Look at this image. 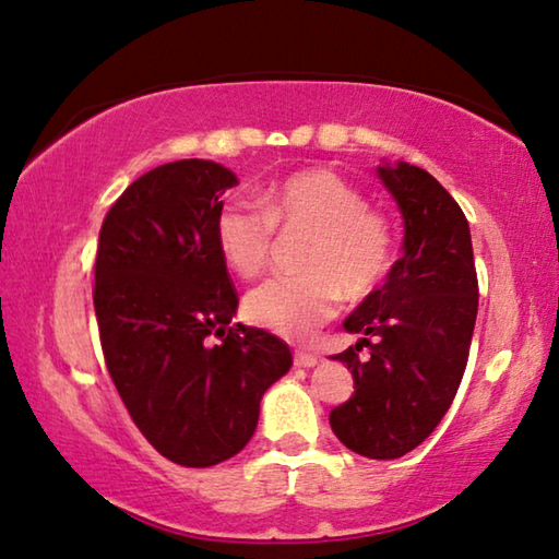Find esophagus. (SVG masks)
<instances>
[{"label":"esophagus","mask_w":559,"mask_h":559,"mask_svg":"<svg viewBox=\"0 0 559 559\" xmlns=\"http://www.w3.org/2000/svg\"><path fill=\"white\" fill-rule=\"evenodd\" d=\"M320 362V357L318 355H313V353H296V365L298 367H316Z\"/></svg>","instance_id":"1"}]
</instances>
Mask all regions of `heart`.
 Segmentation results:
<instances>
[{"label":"heart","instance_id":"b5f03b06","mask_svg":"<svg viewBox=\"0 0 559 559\" xmlns=\"http://www.w3.org/2000/svg\"><path fill=\"white\" fill-rule=\"evenodd\" d=\"M259 206L226 202L214 216V241L236 276L266 271L273 229L308 231L302 276L271 278L246 296L253 323L290 340H306L337 313L340 298L362 300L384 281L392 234L362 194L330 169H302L259 194Z\"/></svg>","mask_w":559,"mask_h":559}]
</instances>
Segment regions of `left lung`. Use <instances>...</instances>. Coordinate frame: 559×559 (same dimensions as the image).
Returning <instances> with one entry per match:
<instances>
[{
    "label": "left lung",
    "instance_id": "8db88e82",
    "mask_svg": "<svg viewBox=\"0 0 559 559\" xmlns=\"http://www.w3.org/2000/svg\"><path fill=\"white\" fill-rule=\"evenodd\" d=\"M377 177L400 206L402 259L345 318L347 333L362 337L333 359L353 372L355 394L330 412V427L349 451L390 461L419 447L456 396L478 281L468 222L447 189L409 163L384 159Z\"/></svg>",
    "mask_w": 559,
    "mask_h": 559
}]
</instances>
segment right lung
<instances>
[{"label":"right lung","mask_w":559,"mask_h":559,"mask_svg":"<svg viewBox=\"0 0 559 559\" xmlns=\"http://www.w3.org/2000/svg\"><path fill=\"white\" fill-rule=\"evenodd\" d=\"M236 185L210 159L159 165L100 226L93 306L108 372L143 437L187 468L236 456L293 365L281 337L229 325L239 298L214 216Z\"/></svg>","instance_id":"add662e5"}]
</instances>
